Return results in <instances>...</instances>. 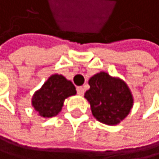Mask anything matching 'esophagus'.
<instances>
[{
	"label": "esophagus",
	"instance_id": "1",
	"mask_svg": "<svg viewBox=\"0 0 159 159\" xmlns=\"http://www.w3.org/2000/svg\"><path fill=\"white\" fill-rule=\"evenodd\" d=\"M85 93V90L83 87H77V94L80 95V96H83Z\"/></svg>",
	"mask_w": 159,
	"mask_h": 159
}]
</instances>
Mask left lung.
Wrapping results in <instances>:
<instances>
[{"instance_id":"8db88e82","label":"left lung","mask_w":159,"mask_h":159,"mask_svg":"<svg viewBox=\"0 0 159 159\" xmlns=\"http://www.w3.org/2000/svg\"><path fill=\"white\" fill-rule=\"evenodd\" d=\"M85 98L90 102L94 117L103 124L116 125L130 113L133 96L127 84L107 72L97 73L89 80Z\"/></svg>"}]
</instances>
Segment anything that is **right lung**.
<instances>
[{
	"label": "right lung",
	"instance_id": "add662e5",
	"mask_svg": "<svg viewBox=\"0 0 159 159\" xmlns=\"http://www.w3.org/2000/svg\"><path fill=\"white\" fill-rule=\"evenodd\" d=\"M76 95L75 86L64 76L53 74L32 97V107L45 118L57 115L63 107L64 100Z\"/></svg>",
	"mask_w": 159,
	"mask_h": 159
}]
</instances>
